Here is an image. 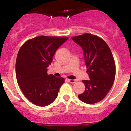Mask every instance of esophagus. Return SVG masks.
I'll use <instances>...</instances> for the list:
<instances>
[{
    "label": "esophagus",
    "instance_id": "34e87169",
    "mask_svg": "<svg viewBox=\"0 0 131 131\" xmlns=\"http://www.w3.org/2000/svg\"><path fill=\"white\" fill-rule=\"evenodd\" d=\"M68 81H69V83H76V81H77L75 79H69L68 80Z\"/></svg>",
    "mask_w": 131,
    "mask_h": 131
}]
</instances>
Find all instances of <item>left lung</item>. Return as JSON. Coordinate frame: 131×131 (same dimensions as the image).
<instances>
[{
	"label": "left lung",
	"instance_id": "left-lung-1",
	"mask_svg": "<svg viewBox=\"0 0 131 131\" xmlns=\"http://www.w3.org/2000/svg\"><path fill=\"white\" fill-rule=\"evenodd\" d=\"M71 39L81 47L90 80H83L84 92L79 94L80 100L89 104L103 100L113 85L115 66L108 45L101 38L86 33Z\"/></svg>",
	"mask_w": 131,
	"mask_h": 131
}]
</instances>
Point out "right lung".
<instances>
[{"label": "right lung", "instance_id": "right-lung-1", "mask_svg": "<svg viewBox=\"0 0 131 131\" xmlns=\"http://www.w3.org/2000/svg\"><path fill=\"white\" fill-rule=\"evenodd\" d=\"M68 39L39 36L26 41L18 52L16 62L18 84L25 96L36 106H48L57 98L64 79L48 75L47 68L58 48Z\"/></svg>", "mask_w": 131, "mask_h": 131}]
</instances>
